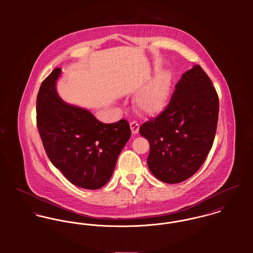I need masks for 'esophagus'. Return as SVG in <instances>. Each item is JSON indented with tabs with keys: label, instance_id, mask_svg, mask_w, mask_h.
<instances>
[{
	"label": "esophagus",
	"instance_id": "esophagus-1",
	"mask_svg": "<svg viewBox=\"0 0 253 253\" xmlns=\"http://www.w3.org/2000/svg\"><path fill=\"white\" fill-rule=\"evenodd\" d=\"M129 126H130V129H131V132H132V134H136V133H138V131H139V125H138V123L137 122H130V124H129Z\"/></svg>",
	"mask_w": 253,
	"mask_h": 253
}]
</instances>
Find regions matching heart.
<instances>
[{
	"label": "heart",
	"instance_id": "obj_1",
	"mask_svg": "<svg viewBox=\"0 0 253 253\" xmlns=\"http://www.w3.org/2000/svg\"><path fill=\"white\" fill-rule=\"evenodd\" d=\"M173 86V74L169 70L158 73L134 96V106L146 117H155L167 108Z\"/></svg>",
	"mask_w": 253,
	"mask_h": 253
}]
</instances>
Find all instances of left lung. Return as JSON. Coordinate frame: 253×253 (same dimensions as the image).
I'll return each instance as SVG.
<instances>
[{
  "label": "left lung",
  "mask_w": 253,
  "mask_h": 253,
  "mask_svg": "<svg viewBox=\"0 0 253 253\" xmlns=\"http://www.w3.org/2000/svg\"><path fill=\"white\" fill-rule=\"evenodd\" d=\"M218 112L211 79L194 65L182 75L166 110L139 128L150 144L147 164L155 177L175 184L198 171L213 144Z\"/></svg>",
  "instance_id": "left-lung-1"
}]
</instances>
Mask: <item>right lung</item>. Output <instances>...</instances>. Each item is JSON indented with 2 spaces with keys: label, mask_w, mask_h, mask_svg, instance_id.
Returning <instances> with one entry per match:
<instances>
[{
  "label": "right lung",
  "mask_w": 253,
  "mask_h": 253,
  "mask_svg": "<svg viewBox=\"0 0 253 253\" xmlns=\"http://www.w3.org/2000/svg\"><path fill=\"white\" fill-rule=\"evenodd\" d=\"M55 68L37 96V126L53 166L72 184L96 190L111 178L118 157L131 132L126 120L99 122L88 110L66 103L58 95Z\"/></svg>",
  "instance_id": "right-lung-1"
}]
</instances>
